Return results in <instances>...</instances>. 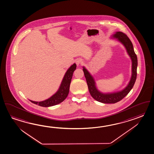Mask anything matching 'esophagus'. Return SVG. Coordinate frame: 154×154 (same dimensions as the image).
Wrapping results in <instances>:
<instances>
[{
  "mask_svg": "<svg viewBox=\"0 0 154 154\" xmlns=\"http://www.w3.org/2000/svg\"><path fill=\"white\" fill-rule=\"evenodd\" d=\"M82 62V60H79V59H78V60H76V65L77 66H79L80 64H81Z\"/></svg>",
  "mask_w": 154,
  "mask_h": 154,
  "instance_id": "34e87169",
  "label": "esophagus"
}]
</instances>
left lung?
<instances>
[{"label": "left lung", "mask_w": 154, "mask_h": 154, "mask_svg": "<svg viewBox=\"0 0 154 154\" xmlns=\"http://www.w3.org/2000/svg\"><path fill=\"white\" fill-rule=\"evenodd\" d=\"M113 38H116L121 42L126 49L128 54H129L132 60V76L130 82L123 90L118 92L110 94H103L97 90L94 79L87 69L83 67V71L87 82L88 90L91 96L97 101L103 103H115L120 101L125 97L132 90L137 78V68L138 66L137 57L136 55L131 41L125 34L121 32H117L112 35Z\"/></svg>", "instance_id": "8db88e82"}]
</instances>
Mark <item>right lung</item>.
I'll return each instance as SVG.
<instances>
[{"label":"right lung","instance_id":"obj_1","mask_svg":"<svg viewBox=\"0 0 154 154\" xmlns=\"http://www.w3.org/2000/svg\"><path fill=\"white\" fill-rule=\"evenodd\" d=\"M76 65L74 63L67 70L57 92L50 98L42 102H34L30 100V102L43 107L51 106L62 102L69 94L70 84L72 79L73 72L76 69Z\"/></svg>","mask_w":154,"mask_h":154}]
</instances>
